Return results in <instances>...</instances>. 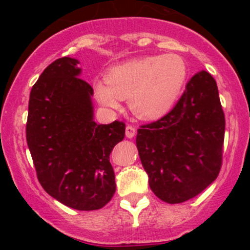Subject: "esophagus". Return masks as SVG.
I'll return each instance as SVG.
<instances>
[{
  "label": "esophagus",
  "instance_id": "obj_1",
  "mask_svg": "<svg viewBox=\"0 0 250 250\" xmlns=\"http://www.w3.org/2000/svg\"><path fill=\"white\" fill-rule=\"evenodd\" d=\"M135 134H136V129L134 127H131V125H127V127H125V136H127L128 139H133Z\"/></svg>",
  "mask_w": 250,
  "mask_h": 250
}]
</instances>
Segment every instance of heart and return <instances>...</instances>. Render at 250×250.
<instances>
[{"label": "heart", "instance_id": "b5f03b06", "mask_svg": "<svg viewBox=\"0 0 250 250\" xmlns=\"http://www.w3.org/2000/svg\"><path fill=\"white\" fill-rule=\"evenodd\" d=\"M188 77L187 63L177 54L145 56L115 65L105 74V84L94 85L96 99L117 108L129 99V108L139 119L154 121L170 111Z\"/></svg>", "mask_w": 250, "mask_h": 250}]
</instances>
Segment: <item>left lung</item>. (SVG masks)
<instances>
[{
    "label": "left lung",
    "instance_id": "obj_1",
    "mask_svg": "<svg viewBox=\"0 0 250 250\" xmlns=\"http://www.w3.org/2000/svg\"><path fill=\"white\" fill-rule=\"evenodd\" d=\"M226 120L213 76L200 71L170 111L137 130L136 147L149 187L165 202L181 203L216 180Z\"/></svg>",
    "mask_w": 250,
    "mask_h": 250
}]
</instances>
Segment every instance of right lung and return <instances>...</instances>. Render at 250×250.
I'll return each instance as SVG.
<instances>
[{
  "instance_id": "right-lung-1",
  "label": "right lung",
  "mask_w": 250,
  "mask_h": 250,
  "mask_svg": "<svg viewBox=\"0 0 250 250\" xmlns=\"http://www.w3.org/2000/svg\"><path fill=\"white\" fill-rule=\"evenodd\" d=\"M79 61L50 63L30 91L27 143L42 188L67 207L97 210L116 190L109 155L125 139V125L93 120L91 85Z\"/></svg>"
}]
</instances>
